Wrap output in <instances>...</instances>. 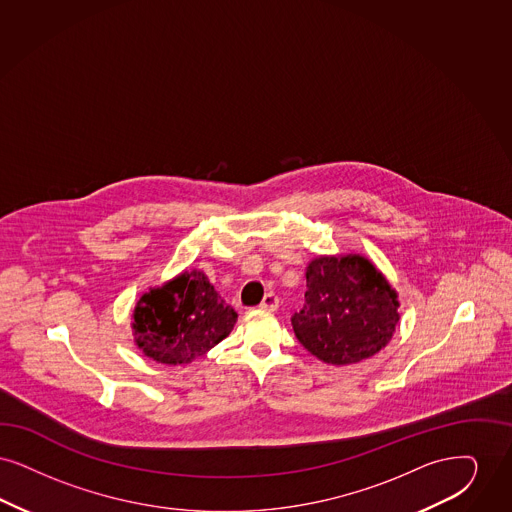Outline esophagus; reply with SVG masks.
<instances>
[{"mask_svg":"<svg viewBox=\"0 0 512 512\" xmlns=\"http://www.w3.org/2000/svg\"><path fill=\"white\" fill-rule=\"evenodd\" d=\"M260 308L267 310V312H275V310L279 308V298H277V294H275V292H267L266 296H264V300H262V304H260Z\"/></svg>","mask_w":512,"mask_h":512,"instance_id":"esophagus-1","label":"esophagus"}]
</instances>
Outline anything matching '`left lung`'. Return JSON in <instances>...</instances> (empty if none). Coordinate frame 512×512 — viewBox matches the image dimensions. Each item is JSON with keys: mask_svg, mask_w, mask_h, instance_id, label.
I'll return each instance as SVG.
<instances>
[{"mask_svg": "<svg viewBox=\"0 0 512 512\" xmlns=\"http://www.w3.org/2000/svg\"><path fill=\"white\" fill-rule=\"evenodd\" d=\"M306 287V304L290 321L300 344L317 359L359 363L378 354L396 333L398 292L367 258H313Z\"/></svg>", "mask_w": 512, "mask_h": 512, "instance_id": "8db88e82", "label": "left lung"}]
</instances>
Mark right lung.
I'll list each match as a JSON object with an SVG mask.
<instances>
[{
  "instance_id": "add662e5",
  "label": "right lung",
  "mask_w": 512,
  "mask_h": 512,
  "mask_svg": "<svg viewBox=\"0 0 512 512\" xmlns=\"http://www.w3.org/2000/svg\"><path fill=\"white\" fill-rule=\"evenodd\" d=\"M137 348L156 363L185 365L233 331L237 312L199 271H183L145 292L132 315Z\"/></svg>"
}]
</instances>
